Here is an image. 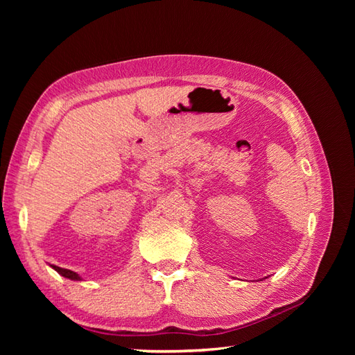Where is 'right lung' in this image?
Wrapping results in <instances>:
<instances>
[{
    "label": "right lung",
    "mask_w": 355,
    "mask_h": 355,
    "mask_svg": "<svg viewBox=\"0 0 355 355\" xmlns=\"http://www.w3.org/2000/svg\"><path fill=\"white\" fill-rule=\"evenodd\" d=\"M53 270H56L60 275H63L65 278H69V280H81V277L77 274V272H73V271H71V270H65V268H60V266H56V265H53L51 266Z\"/></svg>",
    "instance_id": "obj_1"
}]
</instances>
